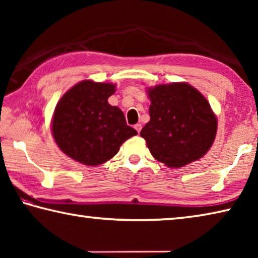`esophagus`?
<instances>
[{"label":"esophagus","mask_w":258,"mask_h":258,"mask_svg":"<svg viewBox=\"0 0 258 258\" xmlns=\"http://www.w3.org/2000/svg\"><path fill=\"white\" fill-rule=\"evenodd\" d=\"M134 128L137 130V132H138V133H140V132H141L142 125H141V124H137V125H134Z\"/></svg>","instance_id":"1"}]
</instances>
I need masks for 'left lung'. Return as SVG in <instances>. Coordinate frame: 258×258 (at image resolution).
Returning <instances> with one entry per match:
<instances>
[{"label": "left lung", "instance_id": "left-lung-1", "mask_svg": "<svg viewBox=\"0 0 258 258\" xmlns=\"http://www.w3.org/2000/svg\"><path fill=\"white\" fill-rule=\"evenodd\" d=\"M150 120L140 135L151 155L171 168L198 160L211 149L217 119L207 99L187 83L148 89Z\"/></svg>", "mask_w": 258, "mask_h": 258}]
</instances>
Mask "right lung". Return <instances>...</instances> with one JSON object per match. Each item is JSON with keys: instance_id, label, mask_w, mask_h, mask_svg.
Returning <instances> with one entry per match:
<instances>
[{"instance_id": "right-lung-1", "label": "right lung", "mask_w": 258, "mask_h": 258, "mask_svg": "<svg viewBox=\"0 0 258 258\" xmlns=\"http://www.w3.org/2000/svg\"><path fill=\"white\" fill-rule=\"evenodd\" d=\"M111 83L82 81L62 95L54 109L52 135L68 157L87 166L106 163L138 132L126 124L124 112L110 106Z\"/></svg>"}]
</instances>
